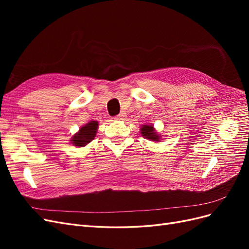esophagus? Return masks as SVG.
Listing matches in <instances>:
<instances>
[{
    "instance_id": "esophagus-1",
    "label": "esophagus",
    "mask_w": 249,
    "mask_h": 249,
    "mask_svg": "<svg viewBox=\"0 0 249 249\" xmlns=\"http://www.w3.org/2000/svg\"><path fill=\"white\" fill-rule=\"evenodd\" d=\"M125 113L124 112H122V113H120V114H118L117 116H115V120H124V118H125Z\"/></svg>"
}]
</instances>
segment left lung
Here are the masks:
<instances>
[{
    "label": "left lung",
    "mask_w": 249,
    "mask_h": 249,
    "mask_svg": "<svg viewBox=\"0 0 249 249\" xmlns=\"http://www.w3.org/2000/svg\"><path fill=\"white\" fill-rule=\"evenodd\" d=\"M140 133H141V136L150 141L160 142L161 140L160 134L157 132V130L155 129L153 124H143L140 127Z\"/></svg>",
    "instance_id": "8db88e82"
}]
</instances>
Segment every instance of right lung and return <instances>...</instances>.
<instances>
[{
    "label": "right lung",
    "instance_id": "right-lung-1",
    "mask_svg": "<svg viewBox=\"0 0 249 249\" xmlns=\"http://www.w3.org/2000/svg\"><path fill=\"white\" fill-rule=\"evenodd\" d=\"M97 129H99V123L95 120H91L88 124L80 127V130L72 135L71 138V143L73 146L84 147L89 142H91L96 136Z\"/></svg>",
    "mask_w": 249,
    "mask_h": 249
}]
</instances>
